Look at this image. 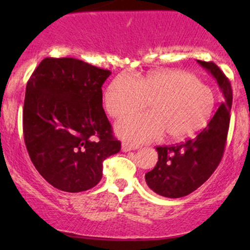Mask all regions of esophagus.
<instances>
[{
	"label": "esophagus",
	"instance_id": "obj_1",
	"mask_svg": "<svg viewBox=\"0 0 250 250\" xmlns=\"http://www.w3.org/2000/svg\"><path fill=\"white\" fill-rule=\"evenodd\" d=\"M140 148V145H136V143L131 142H123L122 143V150L123 151H130V150H136V149Z\"/></svg>",
	"mask_w": 250,
	"mask_h": 250
}]
</instances>
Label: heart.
Wrapping results in <instances>:
<instances>
[{
    "mask_svg": "<svg viewBox=\"0 0 250 250\" xmlns=\"http://www.w3.org/2000/svg\"><path fill=\"white\" fill-rule=\"evenodd\" d=\"M149 102L148 114L127 116L117 122L122 137L151 141L166 133L182 140L200 130L214 108L213 91L207 84L181 70L153 71L135 80L120 75L109 84L104 105L113 117L136 113Z\"/></svg>",
    "mask_w": 250,
    "mask_h": 250,
    "instance_id": "1",
    "label": "heart"
}]
</instances>
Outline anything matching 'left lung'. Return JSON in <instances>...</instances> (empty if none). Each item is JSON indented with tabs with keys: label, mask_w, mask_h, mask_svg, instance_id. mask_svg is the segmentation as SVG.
<instances>
[{
	"label": "left lung",
	"mask_w": 250,
	"mask_h": 250,
	"mask_svg": "<svg viewBox=\"0 0 250 250\" xmlns=\"http://www.w3.org/2000/svg\"><path fill=\"white\" fill-rule=\"evenodd\" d=\"M197 62L216 80L223 102L202 130L193 139L173 146L156 147L159 161L146 174L148 187L169 199L186 196L207 181L220 165L225 153L230 122L233 89L230 81L214 62Z\"/></svg>",
	"instance_id": "obj_1"
}]
</instances>
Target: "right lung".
Listing matches in <instances>:
<instances>
[{"mask_svg":"<svg viewBox=\"0 0 250 250\" xmlns=\"http://www.w3.org/2000/svg\"><path fill=\"white\" fill-rule=\"evenodd\" d=\"M110 74L81 60L45 57L27 83L25 147L37 171L60 190L95 187L103 161L121 150L102 107Z\"/></svg>","mask_w":250,"mask_h":250,"instance_id":"obj_1","label":"right lung"}]
</instances>
